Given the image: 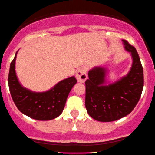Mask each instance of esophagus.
Instances as JSON below:
<instances>
[{"label":"esophagus","instance_id":"1","mask_svg":"<svg viewBox=\"0 0 155 155\" xmlns=\"http://www.w3.org/2000/svg\"><path fill=\"white\" fill-rule=\"evenodd\" d=\"M76 78L80 83H84L87 79V69L85 67H81L76 73Z\"/></svg>","mask_w":155,"mask_h":155}]
</instances>
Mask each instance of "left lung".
Returning a JSON list of instances; mask_svg holds the SVG:
<instances>
[{"instance_id": "obj_1", "label": "left lung", "mask_w": 155, "mask_h": 155, "mask_svg": "<svg viewBox=\"0 0 155 155\" xmlns=\"http://www.w3.org/2000/svg\"><path fill=\"white\" fill-rule=\"evenodd\" d=\"M125 50L131 53V69L119 81L107 86L106 70L96 67L88 72L86 82L85 105L88 114L99 121H114L133 111L141 96L143 87V70L135 48L123 39Z\"/></svg>"}]
</instances>
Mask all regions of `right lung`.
<instances>
[{"label": "right lung", "mask_w": 155, "mask_h": 155, "mask_svg": "<svg viewBox=\"0 0 155 155\" xmlns=\"http://www.w3.org/2000/svg\"><path fill=\"white\" fill-rule=\"evenodd\" d=\"M17 53L10 64L8 83L17 109L25 115L40 121L58 117L63 112L69 92L77 83L76 78L71 77L63 80L46 92L36 93L26 89L19 83L15 72Z\"/></svg>", "instance_id": "right-lung-1"}]
</instances>
